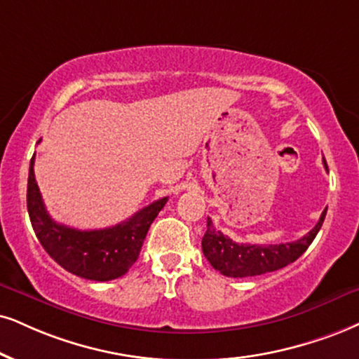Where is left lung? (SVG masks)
<instances>
[{
    "label": "left lung",
    "mask_w": 359,
    "mask_h": 359,
    "mask_svg": "<svg viewBox=\"0 0 359 359\" xmlns=\"http://www.w3.org/2000/svg\"><path fill=\"white\" fill-rule=\"evenodd\" d=\"M323 165L328 171V165H326L325 159H323ZM326 210L321 213L316 226L308 234H304L303 238L296 241L280 243V245L234 243L231 238L224 236L219 229H216L213 221L208 218L206 233L201 241L203 253L216 271L229 278L258 276V274L276 271V269L287 266L290 263H294L308 250V246L311 245L323 226Z\"/></svg>",
    "instance_id": "8db88e82"
}]
</instances>
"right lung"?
Returning <instances> with one entry per match:
<instances>
[{"label": "right lung", "instance_id": "add662e5", "mask_svg": "<svg viewBox=\"0 0 359 359\" xmlns=\"http://www.w3.org/2000/svg\"><path fill=\"white\" fill-rule=\"evenodd\" d=\"M33 166L34 154L29 161L26 203L31 226L44 251L66 271L86 280L109 281L128 273L138 259L146 233L168 198L151 203L116 226L81 231L51 219L34 180Z\"/></svg>", "mask_w": 359, "mask_h": 359}]
</instances>
